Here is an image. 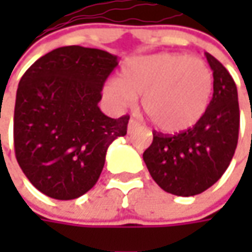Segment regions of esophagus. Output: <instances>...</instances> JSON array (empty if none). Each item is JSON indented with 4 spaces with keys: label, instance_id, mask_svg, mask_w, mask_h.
Returning <instances> with one entry per match:
<instances>
[{
    "label": "esophagus",
    "instance_id": "34e87169",
    "mask_svg": "<svg viewBox=\"0 0 252 252\" xmlns=\"http://www.w3.org/2000/svg\"><path fill=\"white\" fill-rule=\"evenodd\" d=\"M139 127H140V123L136 122L134 119H130L129 125H127V133H133V131L136 130V129H139Z\"/></svg>",
    "mask_w": 252,
    "mask_h": 252
}]
</instances>
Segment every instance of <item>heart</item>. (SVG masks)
I'll list each match as a JSON object with an SVG mask.
<instances>
[{"label":"heart","mask_w":252,"mask_h":252,"mask_svg":"<svg viewBox=\"0 0 252 252\" xmlns=\"http://www.w3.org/2000/svg\"><path fill=\"white\" fill-rule=\"evenodd\" d=\"M213 91L209 65L187 54L161 53L136 57L123 65L121 80H111L103 94L113 108H141L162 131L177 133L196 125Z\"/></svg>","instance_id":"heart-1"}]
</instances>
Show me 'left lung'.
<instances>
[{
  "mask_svg": "<svg viewBox=\"0 0 252 252\" xmlns=\"http://www.w3.org/2000/svg\"><path fill=\"white\" fill-rule=\"evenodd\" d=\"M205 56L213 71V96L205 115L179 134L154 131L151 146L143 153L151 178L177 196H193L216 184L237 147V87L218 59L209 53Z\"/></svg>",
  "mask_w": 252,
  "mask_h": 252,
  "instance_id": "8db88e82",
  "label": "left lung"
}]
</instances>
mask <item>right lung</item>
<instances>
[{
    "instance_id": "right-lung-1",
    "label": "right lung",
    "mask_w": 252,
    "mask_h": 252,
    "mask_svg": "<svg viewBox=\"0 0 252 252\" xmlns=\"http://www.w3.org/2000/svg\"><path fill=\"white\" fill-rule=\"evenodd\" d=\"M118 56L64 46L22 75L15 101V156L26 178L49 198H80L96 184L108 147L127 131L129 116L102 113V87Z\"/></svg>"
}]
</instances>
